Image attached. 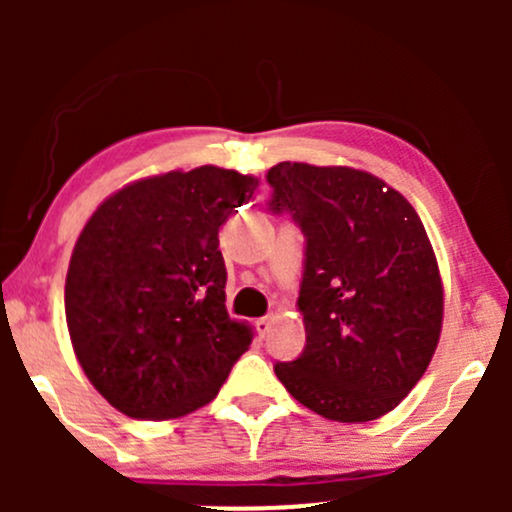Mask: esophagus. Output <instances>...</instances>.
Listing matches in <instances>:
<instances>
[{
	"instance_id": "1",
	"label": "esophagus",
	"mask_w": 512,
	"mask_h": 512,
	"mask_svg": "<svg viewBox=\"0 0 512 512\" xmlns=\"http://www.w3.org/2000/svg\"><path fill=\"white\" fill-rule=\"evenodd\" d=\"M272 325H274V315H264L257 320V332L267 334L269 330H272Z\"/></svg>"
}]
</instances>
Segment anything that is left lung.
<instances>
[{"label": "left lung", "mask_w": 512, "mask_h": 512, "mask_svg": "<svg viewBox=\"0 0 512 512\" xmlns=\"http://www.w3.org/2000/svg\"><path fill=\"white\" fill-rule=\"evenodd\" d=\"M269 211L303 231L305 349L276 363L293 399L325 419L387 414L421 380L443 325V284L414 207L375 175L276 163Z\"/></svg>", "instance_id": "left-lung-1"}]
</instances>
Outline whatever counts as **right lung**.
I'll return each instance as SVG.
<instances>
[{
	"mask_svg": "<svg viewBox=\"0 0 512 512\" xmlns=\"http://www.w3.org/2000/svg\"><path fill=\"white\" fill-rule=\"evenodd\" d=\"M257 180L202 166L122 187L76 240L64 286L74 354L132 419H175L219 395L248 351L228 317L219 228Z\"/></svg>",
	"mask_w": 512,
	"mask_h": 512,
	"instance_id": "obj_1",
	"label": "right lung"
}]
</instances>
